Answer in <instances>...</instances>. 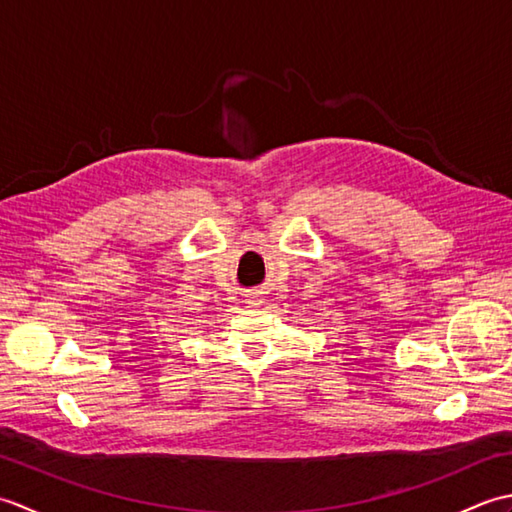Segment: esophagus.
Wrapping results in <instances>:
<instances>
[{
	"label": "esophagus",
	"mask_w": 512,
	"mask_h": 512,
	"mask_svg": "<svg viewBox=\"0 0 512 512\" xmlns=\"http://www.w3.org/2000/svg\"><path fill=\"white\" fill-rule=\"evenodd\" d=\"M246 303H248V306H262V303H264V297L259 295V292H253V295H250V297L246 299Z\"/></svg>",
	"instance_id": "esophagus-1"
}]
</instances>
